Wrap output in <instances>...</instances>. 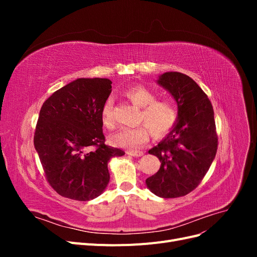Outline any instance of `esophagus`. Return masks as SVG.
I'll return each mask as SVG.
<instances>
[{"mask_svg":"<svg viewBox=\"0 0 257 257\" xmlns=\"http://www.w3.org/2000/svg\"><path fill=\"white\" fill-rule=\"evenodd\" d=\"M127 154L130 155H133V157H142V155H144V151H133V150H128L126 151Z\"/></svg>","mask_w":257,"mask_h":257,"instance_id":"34e87169","label":"esophagus"}]
</instances>
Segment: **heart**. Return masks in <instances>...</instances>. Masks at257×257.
<instances>
[{
    "label": "heart",
    "instance_id": "heart-1",
    "mask_svg": "<svg viewBox=\"0 0 257 257\" xmlns=\"http://www.w3.org/2000/svg\"><path fill=\"white\" fill-rule=\"evenodd\" d=\"M124 95L137 107H142L138 114V123L142 125L124 127L111 136V143L130 150H138L149 139L150 132L153 136L161 137L167 134L178 121L179 110L170 99H158V94L144 84H135L124 91ZM102 122L107 128L115 126L113 113V99L108 97L102 107Z\"/></svg>",
    "mask_w": 257,
    "mask_h": 257
}]
</instances>
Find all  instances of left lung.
I'll use <instances>...</instances> for the list:
<instances>
[{"mask_svg": "<svg viewBox=\"0 0 257 257\" xmlns=\"http://www.w3.org/2000/svg\"><path fill=\"white\" fill-rule=\"evenodd\" d=\"M158 82L176 99L179 116L173 131L149 150L159 158L161 167L146 184L155 195L176 198L197 188L215 158L214 112L207 94L191 77L168 72Z\"/></svg>", "mask_w": 257, "mask_h": 257, "instance_id": "1", "label": "left lung"}]
</instances>
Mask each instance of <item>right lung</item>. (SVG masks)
Wrapping results in <instances>:
<instances>
[{
    "instance_id": "right-lung-1",
    "label": "right lung",
    "mask_w": 257,
    "mask_h": 257,
    "mask_svg": "<svg viewBox=\"0 0 257 257\" xmlns=\"http://www.w3.org/2000/svg\"><path fill=\"white\" fill-rule=\"evenodd\" d=\"M107 78H79L45 100L34 146L46 180L59 195L87 201L109 182L108 161L124 151L107 146L100 112L111 93Z\"/></svg>"
}]
</instances>
